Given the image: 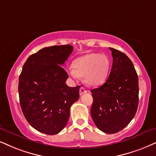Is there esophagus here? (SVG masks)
Listing matches in <instances>:
<instances>
[{
	"instance_id": "obj_1",
	"label": "esophagus",
	"mask_w": 156,
	"mask_h": 156,
	"mask_svg": "<svg viewBox=\"0 0 156 156\" xmlns=\"http://www.w3.org/2000/svg\"><path fill=\"white\" fill-rule=\"evenodd\" d=\"M86 92H87V90H86V89L85 88L81 87L80 88V96L83 95V94H85V93H86Z\"/></svg>"
}]
</instances>
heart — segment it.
I'll use <instances>...</instances> for the list:
<instances>
[{"mask_svg":"<svg viewBox=\"0 0 156 156\" xmlns=\"http://www.w3.org/2000/svg\"><path fill=\"white\" fill-rule=\"evenodd\" d=\"M110 60L106 55L89 53L77 58L68 73L75 79L84 76V81L90 86H98L105 81L109 74Z\"/></svg>","mask_w":156,"mask_h":156,"instance_id":"1","label":"heart"}]
</instances>
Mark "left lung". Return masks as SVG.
I'll use <instances>...</instances> for the list:
<instances>
[{"mask_svg": "<svg viewBox=\"0 0 156 156\" xmlns=\"http://www.w3.org/2000/svg\"><path fill=\"white\" fill-rule=\"evenodd\" d=\"M112 51L113 63L109 76L99 88L90 90L93 104L90 114L100 130L108 134L124 129L135 117L139 101L138 76L125 53Z\"/></svg>", "mask_w": 156, "mask_h": 156, "instance_id": "left-lung-1", "label": "left lung"}]
</instances>
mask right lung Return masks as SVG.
<instances>
[{"label":"right lung","mask_w":156,"mask_h":156,"mask_svg":"<svg viewBox=\"0 0 156 156\" xmlns=\"http://www.w3.org/2000/svg\"><path fill=\"white\" fill-rule=\"evenodd\" d=\"M73 50L70 44L44 47L30 55L19 79L21 110L31 127L53 135L68 123L70 106L79 98L80 86L69 87L62 68Z\"/></svg>","instance_id":"1"}]
</instances>
